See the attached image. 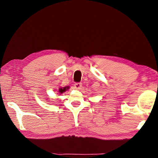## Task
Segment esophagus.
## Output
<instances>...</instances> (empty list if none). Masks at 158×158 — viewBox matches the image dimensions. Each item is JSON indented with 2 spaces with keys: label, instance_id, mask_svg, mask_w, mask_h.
I'll use <instances>...</instances> for the list:
<instances>
[{
  "label": "esophagus",
  "instance_id": "1",
  "mask_svg": "<svg viewBox=\"0 0 158 158\" xmlns=\"http://www.w3.org/2000/svg\"><path fill=\"white\" fill-rule=\"evenodd\" d=\"M82 86V84H81V83H76V84H74V89H81V87Z\"/></svg>",
  "mask_w": 158,
  "mask_h": 158
}]
</instances>
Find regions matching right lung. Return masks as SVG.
I'll use <instances>...</instances> for the list:
<instances>
[{
	"label": "right lung",
	"instance_id": "1",
	"mask_svg": "<svg viewBox=\"0 0 158 158\" xmlns=\"http://www.w3.org/2000/svg\"><path fill=\"white\" fill-rule=\"evenodd\" d=\"M69 86H66V87H63V88H60L59 89H58V93H60V94L61 93H63L64 92H65L67 90L69 89Z\"/></svg>",
	"mask_w": 158,
	"mask_h": 158
}]
</instances>
